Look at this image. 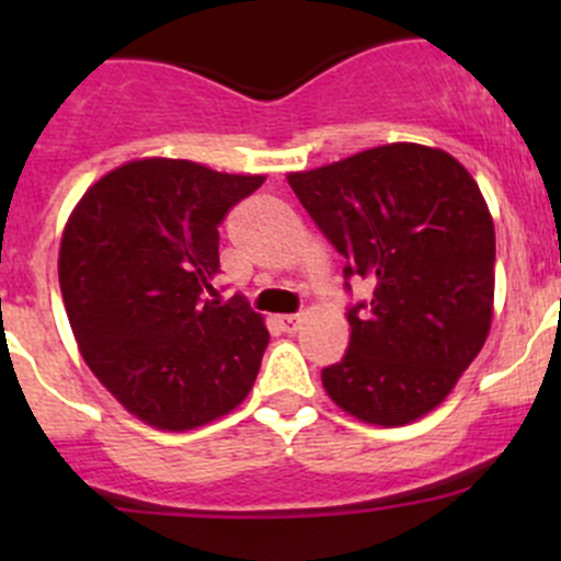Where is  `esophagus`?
Listing matches in <instances>:
<instances>
[{
  "mask_svg": "<svg viewBox=\"0 0 561 561\" xmlns=\"http://www.w3.org/2000/svg\"><path fill=\"white\" fill-rule=\"evenodd\" d=\"M298 322H301V317H298V314H279V317H276V325H279L285 333L298 331Z\"/></svg>",
  "mask_w": 561,
  "mask_h": 561,
  "instance_id": "esophagus-1",
  "label": "esophagus"
}]
</instances>
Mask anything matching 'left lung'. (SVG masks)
<instances>
[{"label": "left lung", "mask_w": 561, "mask_h": 561, "mask_svg": "<svg viewBox=\"0 0 561 561\" xmlns=\"http://www.w3.org/2000/svg\"><path fill=\"white\" fill-rule=\"evenodd\" d=\"M320 233L366 279L350 304V347L322 369L328 396L377 426L426 415L474 360L491 328L494 222L478 184L439 149L390 144L287 175Z\"/></svg>", "instance_id": "obj_1"}]
</instances>
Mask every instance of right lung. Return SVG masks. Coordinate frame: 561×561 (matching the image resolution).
Here are the masks:
<instances>
[{"label":"right lung","instance_id":"obj_1","mask_svg":"<svg viewBox=\"0 0 561 561\" xmlns=\"http://www.w3.org/2000/svg\"><path fill=\"white\" fill-rule=\"evenodd\" d=\"M263 175L186 160L116 168L72 211L59 285L83 360L140 421L203 426L247 399L268 331L244 296L217 301L219 225Z\"/></svg>","mask_w":561,"mask_h":561}]
</instances>
